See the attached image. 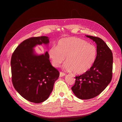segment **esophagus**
Returning a JSON list of instances; mask_svg holds the SVG:
<instances>
[{
	"mask_svg": "<svg viewBox=\"0 0 122 122\" xmlns=\"http://www.w3.org/2000/svg\"><path fill=\"white\" fill-rule=\"evenodd\" d=\"M66 75V74L64 73H63L62 72H60V75H59V76L60 77H62V76H63Z\"/></svg>",
	"mask_w": 122,
	"mask_h": 122,
	"instance_id": "obj_1",
	"label": "esophagus"
}]
</instances>
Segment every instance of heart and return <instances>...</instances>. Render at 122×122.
Instances as JSON below:
<instances>
[{"label":"heart","mask_w":122,"mask_h":122,"mask_svg":"<svg viewBox=\"0 0 122 122\" xmlns=\"http://www.w3.org/2000/svg\"><path fill=\"white\" fill-rule=\"evenodd\" d=\"M97 51L94 46L76 37L63 38L57 46L51 47L48 55L53 66H59L64 61V68L76 74L86 73L90 70L97 59Z\"/></svg>","instance_id":"1"}]
</instances>
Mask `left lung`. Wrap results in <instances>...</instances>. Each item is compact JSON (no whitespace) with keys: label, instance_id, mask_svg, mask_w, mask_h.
I'll use <instances>...</instances> for the list:
<instances>
[{"label":"left lung","instance_id":"obj_1","mask_svg":"<svg viewBox=\"0 0 122 122\" xmlns=\"http://www.w3.org/2000/svg\"><path fill=\"white\" fill-rule=\"evenodd\" d=\"M97 45V59L92 68L86 73L75 76L72 90L81 99L97 97L110 84L112 77L113 54L106 43L100 38L86 36Z\"/></svg>","mask_w":122,"mask_h":122}]
</instances>
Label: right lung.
<instances>
[{
	"label": "right lung",
	"instance_id": "right-lung-1",
	"mask_svg": "<svg viewBox=\"0 0 122 122\" xmlns=\"http://www.w3.org/2000/svg\"><path fill=\"white\" fill-rule=\"evenodd\" d=\"M46 36L31 37L19 45L11 60L12 81L16 91L35 103L46 100L52 92L59 72L51 65L47 51L37 54L36 46H48Z\"/></svg>",
	"mask_w": 122,
	"mask_h": 122
}]
</instances>
